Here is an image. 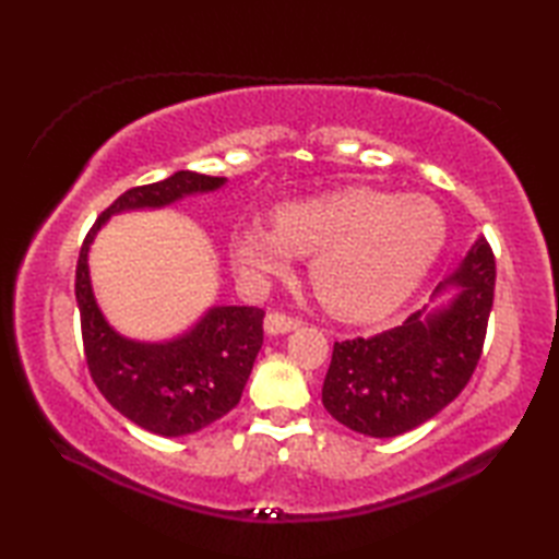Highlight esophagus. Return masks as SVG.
Returning <instances> with one entry per match:
<instances>
[{"label":"esophagus","mask_w":559,"mask_h":559,"mask_svg":"<svg viewBox=\"0 0 559 559\" xmlns=\"http://www.w3.org/2000/svg\"><path fill=\"white\" fill-rule=\"evenodd\" d=\"M300 324H302L300 319H293L281 312H269L264 319V331L269 336H283V334H290V331H295Z\"/></svg>","instance_id":"esophagus-1"}]
</instances>
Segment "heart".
<instances>
[{"label":"heart","instance_id":"b5f03b06","mask_svg":"<svg viewBox=\"0 0 559 559\" xmlns=\"http://www.w3.org/2000/svg\"><path fill=\"white\" fill-rule=\"evenodd\" d=\"M447 240L444 213L432 199L372 187H343L273 211V225L242 223L230 259L252 286L286 276L312 257L310 281L331 314L374 322L420 286Z\"/></svg>","mask_w":559,"mask_h":559}]
</instances>
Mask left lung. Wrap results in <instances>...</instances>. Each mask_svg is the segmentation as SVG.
Segmentation results:
<instances>
[{
	"instance_id": "8db88e82",
	"label": "left lung",
	"mask_w": 559,
	"mask_h": 559,
	"mask_svg": "<svg viewBox=\"0 0 559 559\" xmlns=\"http://www.w3.org/2000/svg\"><path fill=\"white\" fill-rule=\"evenodd\" d=\"M495 298V257L476 237L430 305L372 338L334 343L322 403L353 432L386 439L454 401L480 360Z\"/></svg>"
}]
</instances>
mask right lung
<instances>
[{
  "mask_svg": "<svg viewBox=\"0 0 559 559\" xmlns=\"http://www.w3.org/2000/svg\"><path fill=\"white\" fill-rule=\"evenodd\" d=\"M228 177L180 170L168 180L124 192L83 240L76 264V305L83 350L93 382L127 420L160 437H185L230 413L264 341L259 307L213 305L185 334L168 341H139L117 331L103 314L91 283V245L112 216L158 211L185 197L211 194Z\"/></svg>",
  "mask_w": 559,
  "mask_h": 559,
  "instance_id": "obj_1",
  "label": "right lung"
}]
</instances>
